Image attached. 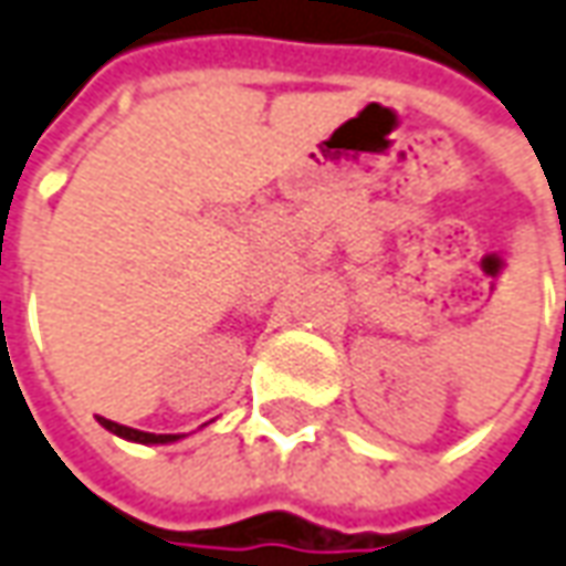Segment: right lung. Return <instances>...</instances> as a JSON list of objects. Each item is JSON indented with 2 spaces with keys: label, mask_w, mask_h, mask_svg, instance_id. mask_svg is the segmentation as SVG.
<instances>
[{
  "label": "right lung",
  "mask_w": 566,
  "mask_h": 566,
  "mask_svg": "<svg viewBox=\"0 0 566 566\" xmlns=\"http://www.w3.org/2000/svg\"><path fill=\"white\" fill-rule=\"evenodd\" d=\"M98 424L111 430V433H117V437H123V440H133V443H172V440H179L176 433H145V430L126 428V424H117V421H107V418H98Z\"/></svg>",
  "instance_id": "add662e5"
}]
</instances>
